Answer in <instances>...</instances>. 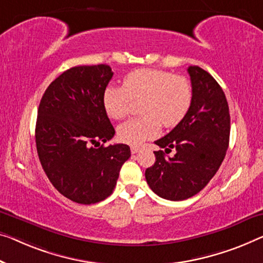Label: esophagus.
Wrapping results in <instances>:
<instances>
[{
	"label": "esophagus",
	"instance_id": "esophagus-1",
	"mask_svg": "<svg viewBox=\"0 0 263 263\" xmlns=\"http://www.w3.org/2000/svg\"><path fill=\"white\" fill-rule=\"evenodd\" d=\"M140 151H142V148H140V147H137V146H132L131 147V152H132L133 155L138 154V152H140Z\"/></svg>",
	"mask_w": 263,
	"mask_h": 263
}]
</instances>
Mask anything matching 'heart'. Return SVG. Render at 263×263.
<instances>
[{
  "mask_svg": "<svg viewBox=\"0 0 263 263\" xmlns=\"http://www.w3.org/2000/svg\"><path fill=\"white\" fill-rule=\"evenodd\" d=\"M193 87L186 78L163 69L139 68L126 74L123 86L108 85L103 93L104 108L112 119H124L131 113L133 100H142L144 116L118 127V138L139 145L158 135L160 126L171 128L185 118L193 104Z\"/></svg>",
  "mask_w": 263,
  "mask_h": 263,
  "instance_id": "1",
  "label": "heart"
}]
</instances>
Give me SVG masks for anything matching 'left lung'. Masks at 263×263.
I'll return each instance as SVG.
<instances>
[{"instance_id":"obj_1","label":"left lung","mask_w":263,"mask_h":263,"mask_svg":"<svg viewBox=\"0 0 263 263\" xmlns=\"http://www.w3.org/2000/svg\"><path fill=\"white\" fill-rule=\"evenodd\" d=\"M193 104L181 123L155 144L156 162L145 171L151 190L159 197L183 201L198 194L214 177L229 145L230 115L217 81L198 66L187 68ZM176 150L174 157L165 153Z\"/></svg>"}]
</instances>
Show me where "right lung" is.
I'll return each mask as SVG.
<instances>
[{
  "label": "right lung",
  "instance_id": "1",
  "mask_svg": "<svg viewBox=\"0 0 263 263\" xmlns=\"http://www.w3.org/2000/svg\"><path fill=\"white\" fill-rule=\"evenodd\" d=\"M112 77L108 65L69 68L39 105L35 142L42 169L59 193L79 204L107 198L131 156L128 145L101 144L116 133L103 104Z\"/></svg>",
  "mask_w": 263,
  "mask_h": 263
}]
</instances>
